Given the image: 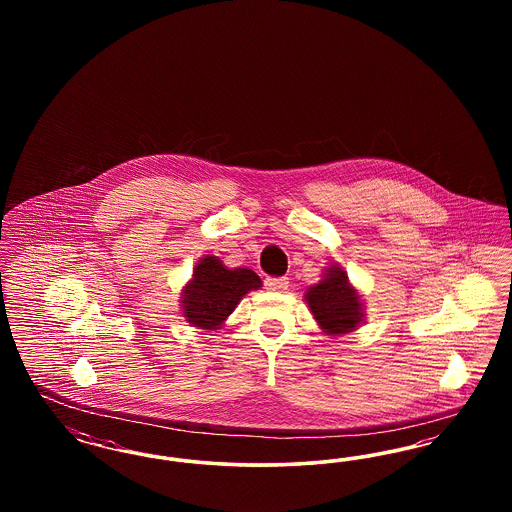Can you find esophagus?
<instances>
[{
  "label": "esophagus",
  "mask_w": 512,
  "mask_h": 512,
  "mask_svg": "<svg viewBox=\"0 0 512 512\" xmlns=\"http://www.w3.org/2000/svg\"><path fill=\"white\" fill-rule=\"evenodd\" d=\"M288 278L286 276H278V278H272V276H268L267 280H265V288L270 290V292H284V290H288Z\"/></svg>",
  "instance_id": "34e87169"
}]
</instances>
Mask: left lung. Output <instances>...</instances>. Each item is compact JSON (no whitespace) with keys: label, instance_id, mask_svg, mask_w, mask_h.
Listing matches in <instances>:
<instances>
[{"label":"left lung","instance_id":"left-lung-1","mask_svg":"<svg viewBox=\"0 0 512 512\" xmlns=\"http://www.w3.org/2000/svg\"><path fill=\"white\" fill-rule=\"evenodd\" d=\"M311 313L328 334H347L363 320L357 292L349 286L341 268H330L317 286L305 293Z\"/></svg>","mask_w":512,"mask_h":512}]
</instances>
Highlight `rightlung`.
<instances>
[{
  "mask_svg": "<svg viewBox=\"0 0 512 512\" xmlns=\"http://www.w3.org/2000/svg\"><path fill=\"white\" fill-rule=\"evenodd\" d=\"M257 288H261V278L253 270H230L217 257H205L195 267L194 280L184 288V317L194 326L217 328L245 293Z\"/></svg>",
  "mask_w": 512,
  "mask_h": 512,
  "instance_id": "add662e5",
  "label": "right lung"
}]
</instances>
